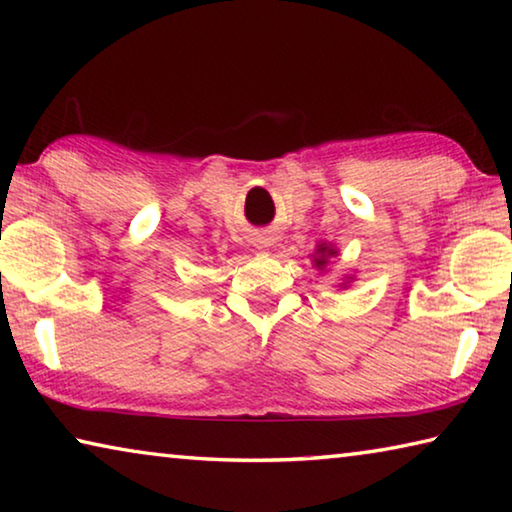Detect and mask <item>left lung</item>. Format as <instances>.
Returning a JSON list of instances; mask_svg holds the SVG:
<instances>
[{
  "label": "left lung",
  "instance_id": "obj_1",
  "mask_svg": "<svg viewBox=\"0 0 512 512\" xmlns=\"http://www.w3.org/2000/svg\"><path fill=\"white\" fill-rule=\"evenodd\" d=\"M336 255H339V250H336L332 244H318V246H316V253H314V264H316V268H320V271H323L329 259L336 257ZM348 282H350V280H348ZM348 282H343V284H348Z\"/></svg>",
  "mask_w": 512,
  "mask_h": 512
}]
</instances>
